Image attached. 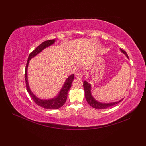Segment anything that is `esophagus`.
Segmentation results:
<instances>
[{
    "label": "esophagus",
    "mask_w": 146,
    "mask_h": 146,
    "mask_svg": "<svg viewBox=\"0 0 146 146\" xmlns=\"http://www.w3.org/2000/svg\"><path fill=\"white\" fill-rule=\"evenodd\" d=\"M83 73H84V71H83V70L78 71L76 73V78H78V79H81L83 76Z\"/></svg>",
    "instance_id": "esophagus-1"
}]
</instances>
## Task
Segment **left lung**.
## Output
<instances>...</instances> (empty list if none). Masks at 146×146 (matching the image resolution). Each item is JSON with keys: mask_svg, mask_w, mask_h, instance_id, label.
Returning a JSON list of instances; mask_svg holds the SVG:
<instances>
[{"mask_svg": "<svg viewBox=\"0 0 146 146\" xmlns=\"http://www.w3.org/2000/svg\"><path fill=\"white\" fill-rule=\"evenodd\" d=\"M120 51L126 56L127 58H129L127 54V52L124 50L120 49ZM91 88V85L85 80V81L83 82V88H84L85 90V98L88 104L92 107L96 108V109H105V108H107L108 107L113 106V105L119 104V102L123 100V99H121L120 100L115 102H111V103H101V102H99L97 100H96L92 96Z\"/></svg>", "mask_w": 146, "mask_h": 146, "instance_id": "left-lung-1", "label": "left lung"}]
</instances>
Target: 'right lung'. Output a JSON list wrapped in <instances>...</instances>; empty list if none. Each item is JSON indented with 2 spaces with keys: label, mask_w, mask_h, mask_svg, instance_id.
<instances>
[{
  "label": "right lung",
  "mask_w": 146,
  "mask_h": 146,
  "mask_svg": "<svg viewBox=\"0 0 146 146\" xmlns=\"http://www.w3.org/2000/svg\"><path fill=\"white\" fill-rule=\"evenodd\" d=\"M55 42V39H51L48 40V41H46L41 43L39 46H38L35 50H33L29 55L28 59H27V64L26 66L25 69V80H26V88L27 91L29 93L31 97L33 98V100L35 103L38 105L39 106L43 107L46 109H58L60 107H61L64 104L65 102L66 101L68 93L69 90L70 89L71 84H72L73 81L74 80V74L73 75H70L68 78L66 80L64 85L62 86L61 90L59 92L58 96H56L54 98L51 99H48V100H43V99L39 98L37 97L36 96L34 95L32 91L29 86L28 84V80H27V67H28V64L29 63V61L31 60V58L35 57V56L38 54L39 52H41L43 49H44L47 47L53 44Z\"/></svg>",
  "instance_id": "add662e5"
}]
</instances>
